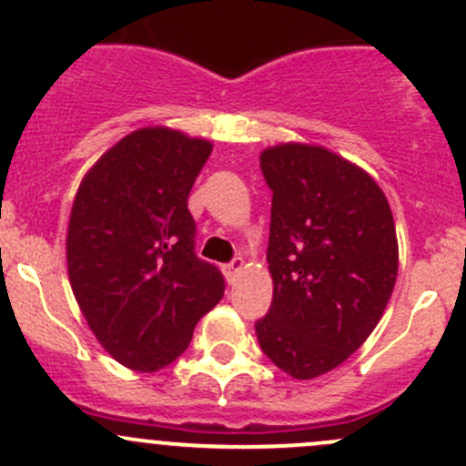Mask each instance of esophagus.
I'll return each instance as SVG.
<instances>
[{
    "label": "esophagus",
    "mask_w": 466,
    "mask_h": 466,
    "mask_svg": "<svg viewBox=\"0 0 466 466\" xmlns=\"http://www.w3.org/2000/svg\"><path fill=\"white\" fill-rule=\"evenodd\" d=\"M241 270H243V258H234L232 263H228V266H225V277H228L229 283H234Z\"/></svg>",
    "instance_id": "esophagus-1"
}]
</instances>
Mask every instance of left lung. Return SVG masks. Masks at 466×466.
I'll use <instances>...</instances> for the list:
<instances>
[{
  "instance_id": "obj_1",
  "label": "left lung",
  "mask_w": 466,
  "mask_h": 466,
  "mask_svg": "<svg viewBox=\"0 0 466 466\" xmlns=\"http://www.w3.org/2000/svg\"><path fill=\"white\" fill-rule=\"evenodd\" d=\"M272 189V306L261 350L295 380L337 369L369 339L398 279V237L380 185L341 156L288 143L261 154Z\"/></svg>"
}]
</instances>
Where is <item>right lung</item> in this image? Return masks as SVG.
<instances>
[{
  "instance_id": "right-lung-1",
  "label": "right lung",
  "mask_w": 466,
  "mask_h": 466,
  "mask_svg": "<svg viewBox=\"0 0 466 466\" xmlns=\"http://www.w3.org/2000/svg\"><path fill=\"white\" fill-rule=\"evenodd\" d=\"M209 154L208 140L145 127L102 154L73 200V295L102 349L127 369L169 366L225 292L218 268L196 257L187 209Z\"/></svg>"
}]
</instances>
